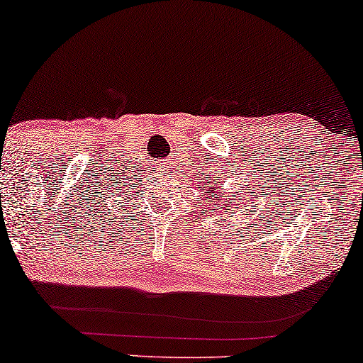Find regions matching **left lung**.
<instances>
[{
    "label": "left lung",
    "instance_id": "1",
    "mask_svg": "<svg viewBox=\"0 0 363 363\" xmlns=\"http://www.w3.org/2000/svg\"><path fill=\"white\" fill-rule=\"evenodd\" d=\"M206 188H208V190H205V201L210 206H216V203H218L221 215L226 211L228 215L236 216V213L241 211L240 205H238V203L235 201V198H238L236 193H230L228 196H221L220 195V193H221L220 186L213 185V182L208 180V178H206ZM200 205H201V203H200ZM210 206H208V208H210ZM205 211L206 210H203V215H205Z\"/></svg>",
    "mask_w": 363,
    "mask_h": 363
}]
</instances>
